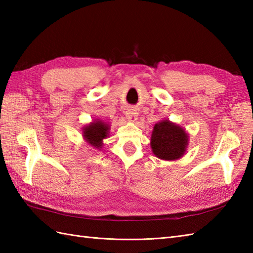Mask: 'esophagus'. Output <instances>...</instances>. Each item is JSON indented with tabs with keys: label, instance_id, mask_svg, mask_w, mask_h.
I'll return each instance as SVG.
<instances>
[{
	"label": "esophagus",
	"instance_id": "1",
	"mask_svg": "<svg viewBox=\"0 0 253 253\" xmlns=\"http://www.w3.org/2000/svg\"><path fill=\"white\" fill-rule=\"evenodd\" d=\"M126 118L127 121H129L131 123H135L138 118V113L137 111L133 109V107H128L126 111Z\"/></svg>",
	"mask_w": 253,
	"mask_h": 253
}]
</instances>
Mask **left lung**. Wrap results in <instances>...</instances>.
Wrapping results in <instances>:
<instances>
[{
    "label": "left lung",
    "instance_id": "8db88e82",
    "mask_svg": "<svg viewBox=\"0 0 253 253\" xmlns=\"http://www.w3.org/2000/svg\"><path fill=\"white\" fill-rule=\"evenodd\" d=\"M188 146V135L184 128L169 122L155 124L151 136V148L155 157L166 161L180 159Z\"/></svg>",
    "mask_w": 253,
    "mask_h": 253
}]
</instances>
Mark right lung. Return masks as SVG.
I'll list each match as a JSON object with an SVG mask.
<instances>
[{
    "label": "right lung",
    "instance_id": "1",
    "mask_svg": "<svg viewBox=\"0 0 253 253\" xmlns=\"http://www.w3.org/2000/svg\"><path fill=\"white\" fill-rule=\"evenodd\" d=\"M109 125L106 123L96 120L83 128V135L90 146L100 150L103 146V139L109 135Z\"/></svg>",
    "mask_w": 253,
    "mask_h": 253
}]
</instances>
